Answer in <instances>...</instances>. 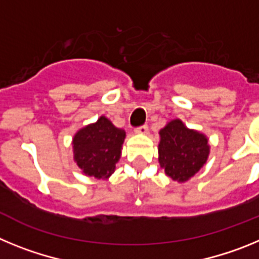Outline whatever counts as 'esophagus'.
Here are the masks:
<instances>
[{
  "instance_id": "34e87169",
  "label": "esophagus",
  "mask_w": 259,
  "mask_h": 259,
  "mask_svg": "<svg viewBox=\"0 0 259 259\" xmlns=\"http://www.w3.org/2000/svg\"><path fill=\"white\" fill-rule=\"evenodd\" d=\"M135 132H136V134H140V135H145L146 132H148V124L139 125L137 128H135Z\"/></svg>"
}]
</instances>
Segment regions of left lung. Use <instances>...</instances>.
I'll use <instances>...</instances> for the list:
<instances>
[{
  "mask_svg": "<svg viewBox=\"0 0 259 259\" xmlns=\"http://www.w3.org/2000/svg\"><path fill=\"white\" fill-rule=\"evenodd\" d=\"M159 163L176 182H185L197 174L209 155L207 139L185 127L179 119L171 120L159 131Z\"/></svg>",
  "mask_w": 259,
  "mask_h": 259,
  "instance_id": "8db88e82",
  "label": "left lung"
}]
</instances>
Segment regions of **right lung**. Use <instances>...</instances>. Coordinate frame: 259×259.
Returning a JSON list of instances; mask_svg holds the SVG:
<instances>
[{
	"instance_id": "add662e5",
	"label": "right lung",
	"mask_w": 259,
	"mask_h": 259,
	"mask_svg": "<svg viewBox=\"0 0 259 259\" xmlns=\"http://www.w3.org/2000/svg\"><path fill=\"white\" fill-rule=\"evenodd\" d=\"M125 132L101 116L97 122L81 128L74 137V154L77 166L85 175L107 179L114 172L122 154Z\"/></svg>"
}]
</instances>
